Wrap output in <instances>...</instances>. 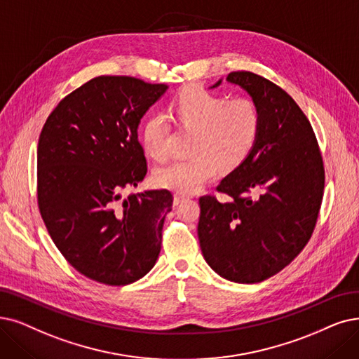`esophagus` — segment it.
Returning a JSON list of instances; mask_svg holds the SVG:
<instances>
[{"label": "esophagus", "mask_w": 359, "mask_h": 359, "mask_svg": "<svg viewBox=\"0 0 359 359\" xmlns=\"http://www.w3.org/2000/svg\"><path fill=\"white\" fill-rule=\"evenodd\" d=\"M187 198H189L187 196H184V194H180V193H177V194L174 196V205H175V206H178L180 203H182L184 200H187Z\"/></svg>", "instance_id": "1"}]
</instances>
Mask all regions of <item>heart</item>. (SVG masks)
Returning a JSON list of instances; mask_svg holds the SVG:
<instances>
[{
  "mask_svg": "<svg viewBox=\"0 0 359 359\" xmlns=\"http://www.w3.org/2000/svg\"><path fill=\"white\" fill-rule=\"evenodd\" d=\"M172 114L187 130L196 131L193 159L177 161L154 170L162 189L189 194L210 181L222 169H234L253 150L262 126V113L255 100L212 93L202 87L184 88L172 102ZM170 128L161 113H151L141 126V144L156 161L169 156Z\"/></svg>",
  "mask_w": 359,
  "mask_h": 359,
  "instance_id": "obj_1",
  "label": "heart"
}]
</instances>
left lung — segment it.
<instances>
[{
	"label": "left lung",
	"instance_id": "left-lung-1",
	"mask_svg": "<svg viewBox=\"0 0 359 359\" xmlns=\"http://www.w3.org/2000/svg\"><path fill=\"white\" fill-rule=\"evenodd\" d=\"M226 81L259 106L262 126L246 161L198 198L197 234L209 266L234 283H261L287 266L309 241L324 196L317 137L294 100L269 79L237 70ZM215 83L213 87H218Z\"/></svg>",
	"mask_w": 359,
	"mask_h": 359
}]
</instances>
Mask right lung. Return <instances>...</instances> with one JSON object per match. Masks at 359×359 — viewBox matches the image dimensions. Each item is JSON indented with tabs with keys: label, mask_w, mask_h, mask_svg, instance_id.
Here are the masks:
<instances>
[{
	"label": "right lung",
	"mask_w": 359,
	"mask_h": 359,
	"mask_svg": "<svg viewBox=\"0 0 359 359\" xmlns=\"http://www.w3.org/2000/svg\"><path fill=\"white\" fill-rule=\"evenodd\" d=\"M133 76H97L50 113L38 141L36 194L57 249L82 276L131 284L154 266L174 196L151 190L121 198L147 174L138 123L166 91Z\"/></svg>",
	"instance_id": "obj_1"
}]
</instances>
